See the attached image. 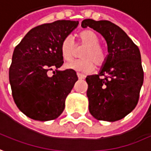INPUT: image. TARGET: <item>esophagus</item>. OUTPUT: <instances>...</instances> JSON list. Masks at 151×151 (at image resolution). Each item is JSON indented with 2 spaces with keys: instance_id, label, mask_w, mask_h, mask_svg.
Listing matches in <instances>:
<instances>
[{
  "instance_id": "esophagus-1",
  "label": "esophagus",
  "mask_w": 151,
  "mask_h": 151,
  "mask_svg": "<svg viewBox=\"0 0 151 151\" xmlns=\"http://www.w3.org/2000/svg\"><path fill=\"white\" fill-rule=\"evenodd\" d=\"M77 75H78L79 79H83V78H85V76L83 75V74H82V73H77Z\"/></svg>"
}]
</instances>
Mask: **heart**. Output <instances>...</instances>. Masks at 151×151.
Returning a JSON list of instances; mask_svg holds the SVG:
<instances>
[{"instance_id":"heart-1","label":"heart","mask_w":151,"mask_h":151,"mask_svg":"<svg viewBox=\"0 0 151 151\" xmlns=\"http://www.w3.org/2000/svg\"><path fill=\"white\" fill-rule=\"evenodd\" d=\"M77 47H85L80 54L83 59L68 63L66 64L68 68L88 73L93 69V63L97 67H100L104 63L106 60V52L99 45V37L93 31L86 30L82 32L79 34L78 42L77 45L71 35L65 37L61 44V52L63 58L66 61L73 59L77 52Z\"/></svg>"}]
</instances>
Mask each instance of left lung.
I'll return each instance as SVG.
<instances>
[{"label":"left lung","mask_w":151,"mask_h":151,"mask_svg":"<svg viewBox=\"0 0 151 151\" xmlns=\"http://www.w3.org/2000/svg\"><path fill=\"white\" fill-rule=\"evenodd\" d=\"M81 26L101 34L109 52L101 72L86 78L89 112L98 120H119L136 107L139 99L144 81L139 49L122 29L109 21L85 19Z\"/></svg>","instance_id":"1"}]
</instances>
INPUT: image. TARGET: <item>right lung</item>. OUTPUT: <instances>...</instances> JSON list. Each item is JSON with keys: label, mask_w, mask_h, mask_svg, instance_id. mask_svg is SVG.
<instances>
[{"label": "right lung", "mask_w": 151, "mask_h": 151, "mask_svg": "<svg viewBox=\"0 0 151 151\" xmlns=\"http://www.w3.org/2000/svg\"><path fill=\"white\" fill-rule=\"evenodd\" d=\"M78 25L68 20L39 25L15 47L9 80L15 104L27 117L47 121L63 111L78 76L73 69H57L63 64L62 42Z\"/></svg>", "instance_id": "1"}]
</instances>
